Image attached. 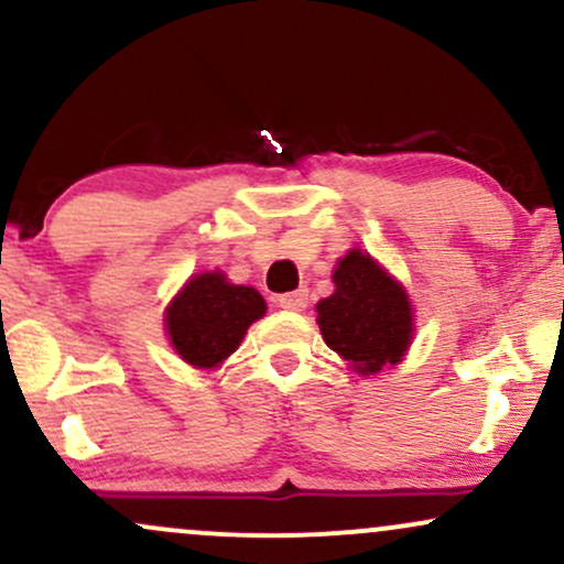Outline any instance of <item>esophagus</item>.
I'll list each match as a JSON object with an SVG mask.
<instances>
[{"mask_svg": "<svg viewBox=\"0 0 564 564\" xmlns=\"http://www.w3.org/2000/svg\"><path fill=\"white\" fill-rule=\"evenodd\" d=\"M278 304H281L283 310H304L307 307V289H296L289 291V294H281L278 296Z\"/></svg>", "mask_w": 564, "mask_h": 564, "instance_id": "obj_1", "label": "esophagus"}]
</instances>
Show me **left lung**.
Returning a JSON list of instances; mask_svg holds the SVG:
<instances>
[{
    "instance_id": "1",
    "label": "left lung",
    "mask_w": 564,
    "mask_h": 564,
    "mask_svg": "<svg viewBox=\"0 0 564 564\" xmlns=\"http://www.w3.org/2000/svg\"><path fill=\"white\" fill-rule=\"evenodd\" d=\"M336 291L318 302V326L326 345L358 373L398 364L411 345L413 315L403 286L364 251H349L334 270Z\"/></svg>"
}]
</instances>
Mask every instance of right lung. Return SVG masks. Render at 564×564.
<instances>
[{
    "instance_id": "1",
    "label": "right lung",
    "mask_w": 564,
    "mask_h": 564,
    "mask_svg": "<svg viewBox=\"0 0 564 564\" xmlns=\"http://www.w3.org/2000/svg\"><path fill=\"white\" fill-rule=\"evenodd\" d=\"M264 300L251 286H232L223 273H200L174 296L166 332L191 366L215 368L236 352L246 328L264 315Z\"/></svg>"
}]
</instances>
